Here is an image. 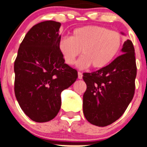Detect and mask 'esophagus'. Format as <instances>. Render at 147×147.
I'll return each mask as SVG.
<instances>
[{"label":"esophagus","instance_id":"esophagus-1","mask_svg":"<svg viewBox=\"0 0 147 147\" xmlns=\"http://www.w3.org/2000/svg\"><path fill=\"white\" fill-rule=\"evenodd\" d=\"M78 79H82V72H80V71H78Z\"/></svg>","mask_w":147,"mask_h":147}]
</instances>
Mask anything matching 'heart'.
<instances>
[{
	"instance_id": "1",
	"label": "heart",
	"mask_w": 147,
	"mask_h": 147,
	"mask_svg": "<svg viewBox=\"0 0 147 147\" xmlns=\"http://www.w3.org/2000/svg\"><path fill=\"white\" fill-rule=\"evenodd\" d=\"M121 33L100 26H86L76 28L71 37H62L58 48L65 62L72 65L81 53L78 62L81 69L92 65L96 69L108 65L119 55L123 46Z\"/></svg>"
}]
</instances>
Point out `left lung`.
<instances>
[{
    "label": "left lung",
    "mask_w": 147,
    "mask_h": 147,
    "mask_svg": "<svg viewBox=\"0 0 147 147\" xmlns=\"http://www.w3.org/2000/svg\"><path fill=\"white\" fill-rule=\"evenodd\" d=\"M122 54L97 71L83 73L87 90L83 96V113L92 125L105 127L123 115L132 100L137 76L134 47L125 41Z\"/></svg>",
    "instance_id": "8db88e82"
}]
</instances>
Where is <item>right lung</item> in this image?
<instances>
[{"label": "right lung", "instance_id": "obj_1", "mask_svg": "<svg viewBox=\"0 0 147 147\" xmlns=\"http://www.w3.org/2000/svg\"><path fill=\"white\" fill-rule=\"evenodd\" d=\"M61 23L45 21L27 32L14 62V91L25 114L36 122L57 116L60 94L73 84L78 71L65 64L58 48Z\"/></svg>", "mask_w": 147, "mask_h": 147}]
</instances>
